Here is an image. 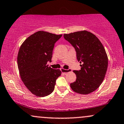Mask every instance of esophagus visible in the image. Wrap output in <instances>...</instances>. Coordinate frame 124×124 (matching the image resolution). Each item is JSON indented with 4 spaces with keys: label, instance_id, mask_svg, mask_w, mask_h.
Instances as JSON below:
<instances>
[{
    "label": "esophagus",
    "instance_id": "34e87169",
    "mask_svg": "<svg viewBox=\"0 0 124 124\" xmlns=\"http://www.w3.org/2000/svg\"><path fill=\"white\" fill-rule=\"evenodd\" d=\"M61 71H62V72H63V73L66 74L67 73H68V72H72V70H71L70 69H61Z\"/></svg>",
    "mask_w": 124,
    "mask_h": 124
}]
</instances>
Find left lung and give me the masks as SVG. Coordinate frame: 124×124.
I'll use <instances>...</instances> for the list:
<instances>
[{"label": "left lung", "mask_w": 124, "mask_h": 124, "mask_svg": "<svg viewBox=\"0 0 124 124\" xmlns=\"http://www.w3.org/2000/svg\"><path fill=\"white\" fill-rule=\"evenodd\" d=\"M65 39L75 48L79 70H74L76 79L70 86L72 90L87 94L99 87L106 76L108 56L103 44L94 34L84 30L65 34Z\"/></svg>", "instance_id": "obj_1"}]
</instances>
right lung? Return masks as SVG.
<instances>
[{"label": "right lung", "mask_w": 124, "mask_h": 124, "mask_svg": "<svg viewBox=\"0 0 124 124\" xmlns=\"http://www.w3.org/2000/svg\"><path fill=\"white\" fill-rule=\"evenodd\" d=\"M62 35L37 31L28 37L20 48L17 55L20 75L26 87L35 96L50 94L62 73L61 70L47 65L51 61L55 43Z\"/></svg>", "instance_id": "right-lung-1"}]
</instances>
